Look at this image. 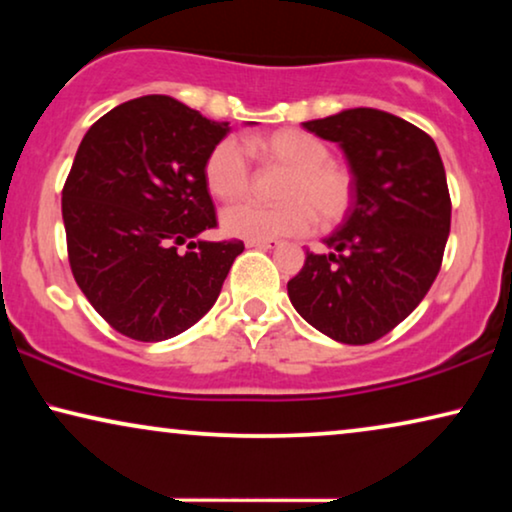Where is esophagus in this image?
<instances>
[{"instance_id":"esophagus-1","label":"esophagus","mask_w":512,"mask_h":512,"mask_svg":"<svg viewBox=\"0 0 512 512\" xmlns=\"http://www.w3.org/2000/svg\"><path fill=\"white\" fill-rule=\"evenodd\" d=\"M247 247H256V249H275L279 247L277 240H247Z\"/></svg>"}]
</instances>
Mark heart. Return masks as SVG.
Here are the masks:
<instances>
[{
    "mask_svg": "<svg viewBox=\"0 0 512 512\" xmlns=\"http://www.w3.org/2000/svg\"><path fill=\"white\" fill-rule=\"evenodd\" d=\"M265 167L284 170L277 186L275 207L240 205L221 216L228 235L244 240H277L303 235L314 221L331 228L345 219L354 200V174L338 160L319 137L305 130H279L251 142ZM209 193L221 202H237L251 191L249 153L237 137H226L205 160Z\"/></svg>",
    "mask_w": 512,
    "mask_h": 512,
    "instance_id": "heart-1",
    "label": "heart"
}]
</instances>
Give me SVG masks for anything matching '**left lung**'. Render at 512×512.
<instances>
[{
	"label": "left lung",
	"instance_id": "1",
	"mask_svg": "<svg viewBox=\"0 0 512 512\" xmlns=\"http://www.w3.org/2000/svg\"><path fill=\"white\" fill-rule=\"evenodd\" d=\"M338 142L354 174V202L307 251L286 284L300 317L345 345H368L401 324L429 293L443 263L452 202L436 142L380 109H347L303 123Z\"/></svg>",
	"mask_w": 512,
	"mask_h": 512
}]
</instances>
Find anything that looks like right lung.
I'll return each instance as SVG.
<instances>
[{"instance_id":"obj_1","label":"right lung","mask_w":512,"mask_h":512,"mask_svg":"<svg viewBox=\"0 0 512 512\" xmlns=\"http://www.w3.org/2000/svg\"><path fill=\"white\" fill-rule=\"evenodd\" d=\"M226 135L228 123L146 95L118 104L81 139L62 188L69 265L125 338L160 342L191 328L244 251L242 240H195L216 228L205 160Z\"/></svg>"}]
</instances>
